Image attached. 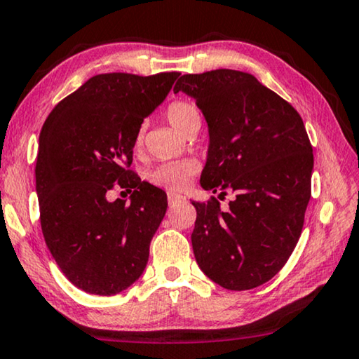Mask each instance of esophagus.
Wrapping results in <instances>:
<instances>
[{
  "instance_id": "esophagus-1",
  "label": "esophagus",
  "mask_w": 359,
  "mask_h": 359,
  "mask_svg": "<svg viewBox=\"0 0 359 359\" xmlns=\"http://www.w3.org/2000/svg\"><path fill=\"white\" fill-rule=\"evenodd\" d=\"M168 200H169V205H177V203H180V201L185 200V196L179 195V194H174V191H169Z\"/></svg>"
}]
</instances>
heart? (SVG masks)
I'll use <instances>...</instances> for the list:
<instances>
[{"label": "heart", "instance_id": "obj_1", "mask_svg": "<svg viewBox=\"0 0 359 359\" xmlns=\"http://www.w3.org/2000/svg\"><path fill=\"white\" fill-rule=\"evenodd\" d=\"M165 118L182 135H189L190 131H198L200 128L198 109L187 100H177V102L170 104L165 110ZM141 144H143V135L138 131L135 138V149H140ZM196 172H198V164L195 161L182 159L158 165L151 172L149 179L153 184L164 187V189L182 190L189 185V182Z\"/></svg>", "mask_w": 359, "mask_h": 359}]
</instances>
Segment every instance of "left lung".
Returning <instances> with one entry per match:
<instances>
[{
	"instance_id": "8db88e82",
	"label": "left lung",
	"mask_w": 359,
	"mask_h": 359,
	"mask_svg": "<svg viewBox=\"0 0 359 359\" xmlns=\"http://www.w3.org/2000/svg\"><path fill=\"white\" fill-rule=\"evenodd\" d=\"M180 90L195 99L208 125L201 187L236 191L226 211L216 198L191 201L195 260L226 290H252L278 273L299 241L314 168L304 123L249 73L184 74L174 86Z\"/></svg>"
}]
</instances>
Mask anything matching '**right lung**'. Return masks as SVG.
I'll list each match as a JSON object with an SVG mask.
<instances>
[{
  "mask_svg": "<svg viewBox=\"0 0 359 359\" xmlns=\"http://www.w3.org/2000/svg\"><path fill=\"white\" fill-rule=\"evenodd\" d=\"M180 73L97 74L65 97L39 136L40 224L63 275L89 294L122 292L143 275L168 196L128 170L143 120ZM118 181L130 203L107 200Z\"/></svg>",
  "mask_w": 359,
  "mask_h": 359,
  "instance_id": "add662e5",
  "label": "right lung"
}]
</instances>
